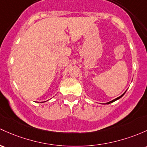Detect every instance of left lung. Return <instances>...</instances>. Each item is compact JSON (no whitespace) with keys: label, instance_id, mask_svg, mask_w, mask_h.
Segmentation results:
<instances>
[{"label":"left lung","instance_id":"obj_1","mask_svg":"<svg viewBox=\"0 0 147 147\" xmlns=\"http://www.w3.org/2000/svg\"><path fill=\"white\" fill-rule=\"evenodd\" d=\"M125 92H126V91H125V92H124V93H123V94H122V95H121V96H119V97H118V98H115V99H114V100H112V101H109V102H107V103H105V104H103V105H108V104H110V103H112V102H114V101L120 99V98H121V97H122V96H123L124 94H125Z\"/></svg>","mask_w":147,"mask_h":147}]
</instances>
